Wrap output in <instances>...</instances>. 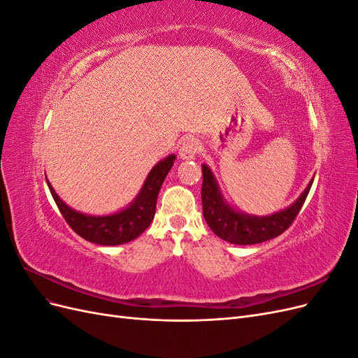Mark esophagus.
<instances>
[{
  "label": "esophagus",
  "mask_w": 358,
  "mask_h": 358,
  "mask_svg": "<svg viewBox=\"0 0 358 358\" xmlns=\"http://www.w3.org/2000/svg\"><path fill=\"white\" fill-rule=\"evenodd\" d=\"M200 152V142L197 138H185L179 148V157L182 159H192Z\"/></svg>",
  "instance_id": "esophagus-1"
}]
</instances>
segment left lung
<instances>
[{"mask_svg": "<svg viewBox=\"0 0 358 358\" xmlns=\"http://www.w3.org/2000/svg\"><path fill=\"white\" fill-rule=\"evenodd\" d=\"M201 170V203L204 220L216 236L236 245L262 243L282 234L292 224V221L296 220V216L299 215L303 203H305L313 182L310 180L308 188L303 191V194L296 200V203L289 206L285 210H280L268 216H251L231 209L230 206L224 201L209 167L203 164Z\"/></svg>", "mask_w": 358, "mask_h": 358, "instance_id": "8db88e82", "label": "left lung"}]
</instances>
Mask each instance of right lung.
Returning a JSON list of instances; mask_svg holds the SVG:
<instances>
[{
    "label": "right lung",
    "instance_id": "obj_1",
    "mask_svg": "<svg viewBox=\"0 0 358 358\" xmlns=\"http://www.w3.org/2000/svg\"><path fill=\"white\" fill-rule=\"evenodd\" d=\"M175 155H169L166 159L159 161L158 164L150 170L148 175L143 188L140 189L136 200L128 206L127 209L107 215V216H91L83 215L70 209L64 203L57 192L53 191L50 183L48 182L49 189L53 200H55L59 212L62 213L64 220L71 227V230L83 237L85 241L104 245L115 246L131 242L136 237L142 234L152 222L157 209V199L161 189L162 182H164L167 173L170 171Z\"/></svg>",
    "mask_w": 358,
    "mask_h": 358
}]
</instances>
